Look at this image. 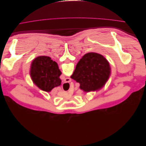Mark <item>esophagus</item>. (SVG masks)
<instances>
[{
  "label": "esophagus",
  "mask_w": 146,
  "mask_h": 146,
  "mask_svg": "<svg viewBox=\"0 0 146 146\" xmlns=\"http://www.w3.org/2000/svg\"><path fill=\"white\" fill-rule=\"evenodd\" d=\"M64 80L66 82H71V79L69 78H65Z\"/></svg>",
  "instance_id": "esophagus-1"
}]
</instances>
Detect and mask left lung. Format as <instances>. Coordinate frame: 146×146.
<instances>
[{
	"label": "left lung",
	"mask_w": 146,
	"mask_h": 146,
	"mask_svg": "<svg viewBox=\"0 0 146 146\" xmlns=\"http://www.w3.org/2000/svg\"><path fill=\"white\" fill-rule=\"evenodd\" d=\"M110 73L111 69L107 59L100 54L90 52L78 61L70 78L80 83L81 90L90 92L102 88Z\"/></svg>",
	"instance_id": "1"
}]
</instances>
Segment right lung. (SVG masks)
Returning a JSON list of instances; mask_svg holds the SVG:
<instances>
[{"instance_id": "right-lung-1", "label": "right lung", "mask_w": 146, "mask_h": 146, "mask_svg": "<svg viewBox=\"0 0 146 146\" xmlns=\"http://www.w3.org/2000/svg\"><path fill=\"white\" fill-rule=\"evenodd\" d=\"M30 73L33 82L43 91L50 92L61 85V72L58 64L48 56L36 57L32 61Z\"/></svg>"}]
</instances>
